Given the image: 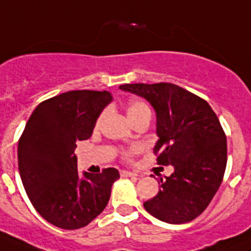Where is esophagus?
<instances>
[{
  "label": "esophagus",
  "mask_w": 251,
  "mask_h": 251,
  "mask_svg": "<svg viewBox=\"0 0 251 251\" xmlns=\"http://www.w3.org/2000/svg\"><path fill=\"white\" fill-rule=\"evenodd\" d=\"M120 175H121L122 177H136L138 175L134 174V172H130V171H121L120 172Z\"/></svg>",
  "instance_id": "obj_1"
}]
</instances>
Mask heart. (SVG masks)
<instances>
[{
	"label": "heart",
	"instance_id": "obj_1",
	"mask_svg": "<svg viewBox=\"0 0 251 251\" xmlns=\"http://www.w3.org/2000/svg\"><path fill=\"white\" fill-rule=\"evenodd\" d=\"M126 112H127V116H129V119L131 121H135L138 117H140L144 113H151V109H149L148 104L143 100H132L127 103V107H126ZM102 117H103V113L98 117L97 120V126L100 125V122L102 121ZM139 148L138 147H132V148L127 149L122 153V158L126 159V161H130L131 159V155L134 153H138Z\"/></svg>",
	"mask_w": 251,
	"mask_h": 251
}]
</instances>
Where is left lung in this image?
Wrapping results in <instances>:
<instances>
[{"mask_svg":"<svg viewBox=\"0 0 251 251\" xmlns=\"http://www.w3.org/2000/svg\"><path fill=\"white\" fill-rule=\"evenodd\" d=\"M120 89L144 97L154 107L157 163L175 168L171 176L159 178V191L145 201V210L174 225L195 220L226 171L227 140L220 120L207 100L176 84H124Z\"/></svg>","mask_w":251,"mask_h":251,"instance_id":"obj_1","label":"left lung"}]
</instances>
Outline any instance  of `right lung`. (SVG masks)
<instances>
[{
	"label": "right lung",
	"instance_id": "add662e5",
	"mask_svg": "<svg viewBox=\"0 0 251 251\" xmlns=\"http://www.w3.org/2000/svg\"><path fill=\"white\" fill-rule=\"evenodd\" d=\"M112 100L103 90H71L43 100L19 139V172L33 207L64 229L85 227L103 212L120 174L79 175L76 143L89 139L102 109Z\"/></svg>",
	"mask_w": 251,
	"mask_h": 251
}]
</instances>
